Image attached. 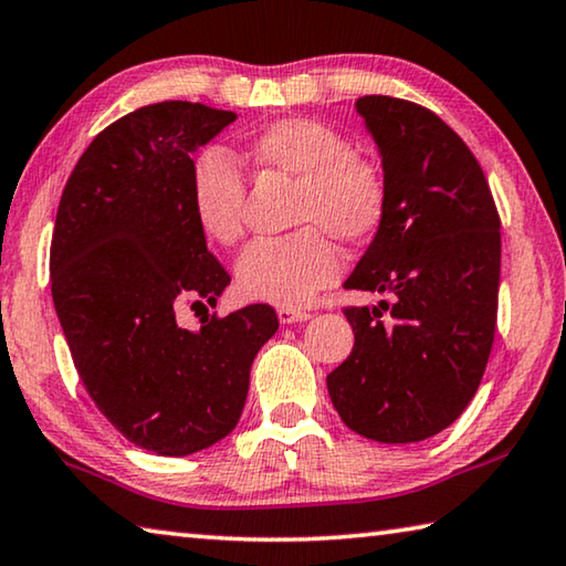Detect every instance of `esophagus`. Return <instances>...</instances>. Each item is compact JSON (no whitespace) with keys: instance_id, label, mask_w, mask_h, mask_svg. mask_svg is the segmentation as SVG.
Returning <instances> with one entry per match:
<instances>
[{"instance_id":"1","label":"esophagus","mask_w":566,"mask_h":566,"mask_svg":"<svg viewBox=\"0 0 566 566\" xmlns=\"http://www.w3.org/2000/svg\"><path fill=\"white\" fill-rule=\"evenodd\" d=\"M277 321H281L283 325L303 323V321H311V313H305L301 308H277Z\"/></svg>"}]
</instances>
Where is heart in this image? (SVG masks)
<instances>
[{"instance_id": "1", "label": "heart", "mask_w": 566, "mask_h": 566, "mask_svg": "<svg viewBox=\"0 0 566 566\" xmlns=\"http://www.w3.org/2000/svg\"><path fill=\"white\" fill-rule=\"evenodd\" d=\"M261 171L295 181L291 223L298 231L253 243L238 261V289L281 308L308 305L343 271L338 243H370L388 216V184L348 136L321 118H281L248 142ZM245 178L226 154L208 148L191 166V208L211 241L231 245L243 235Z\"/></svg>"}]
</instances>
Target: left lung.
Here are the masks:
<instances>
[{
	"mask_svg": "<svg viewBox=\"0 0 566 566\" xmlns=\"http://www.w3.org/2000/svg\"><path fill=\"white\" fill-rule=\"evenodd\" d=\"M355 108L380 148L388 216L345 289L390 303L345 308L355 345L328 392L363 438L420 442L460 418L488 368L500 213L478 158L438 114L380 94Z\"/></svg>",
	"mask_w": 566,
	"mask_h": 566,
	"instance_id": "obj_1",
	"label": "left lung"
}]
</instances>
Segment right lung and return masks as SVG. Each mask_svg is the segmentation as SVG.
<instances>
[{"label": "right lung", "instance_id": "1", "mask_svg": "<svg viewBox=\"0 0 566 566\" xmlns=\"http://www.w3.org/2000/svg\"><path fill=\"white\" fill-rule=\"evenodd\" d=\"M231 122L161 102L108 124L69 176L52 233V298L78 378L128 442L166 458L235 428L255 353L277 331L263 303L206 315L201 331L176 323V298L213 305L231 283L191 208V156Z\"/></svg>", "mask_w": 566, "mask_h": 566}]
</instances>
